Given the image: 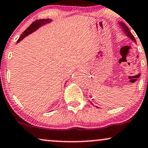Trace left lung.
Masks as SVG:
<instances>
[{"label":"left lung","instance_id":"obj_1","mask_svg":"<svg viewBox=\"0 0 148 148\" xmlns=\"http://www.w3.org/2000/svg\"><path fill=\"white\" fill-rule=\"evenodd\" d=\"M119 24L121 26L122 29H123V31L125 33L126 35H127L128 37H129V38H131L132 40H133L134 42H136V40H135V37H134L133 35L132 34V33L131 32H130L129 27H128L127 25H126L125 23H123V22H119Z\"/></svg>","mask_w":148,"mask_h":148}]
</instances>
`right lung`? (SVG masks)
I'll use <instances>...</instances> for the list:
<instances>
[{
  "label": "right lung",
  "mask_w": 148,
  "mask_h": 148,
  "mask_svg": "<svg viewBox=\"0 0 148 148\" xmlns=\"http://www.w3.org/2000/svg\"><path fill=\"white\" fill-rule=\"evenodd\" d=\"M51 19H38V20L35 21L33 22L21 34V35L19 37L18 40H17V42L18 43L20 42L21 40H23L25 36H27V35L32 34V32H34V31H36V29H38L39 27L42 26L43 25H45L46 23H49L51 22Z\"/></svg>",
  "instance_id": "1"
}]
</instances>
